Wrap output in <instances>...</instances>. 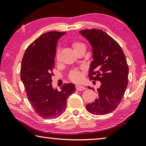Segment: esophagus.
Here are the masks:
<instances>
[{
	"label": "esophagus",
	"instance_id": "obj_1",
	"mask_svg": "<svg viewBox=\"0 0 146 146\" xmlns=\"http://www.w3.org/2000/svg\"><path fill=\"white\" fill-rule=\"evenodd\" d=\"M86 88L82 86H79V85H76V91H83L86 90Z\"/></svg>",
	"mask_w": 146,
	"mask_h": 146
}]
</instances>
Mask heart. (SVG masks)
Here are the masks:
<instances>
[{
    "label": "heart",
    "instance_id": "1",
    "mask_svg": "<svg viewBox=\"0 0 146 146\" xmlns=\"http://www.w3.org/2000/svg\"><path fill=\"white\" fill-rule=\"evenodd\" d=\"M72 47L74 49V51H75V52H76V51L78 50V49H80L82 48H85V46L84 44L81 42H74L72 44ZM55 58H56V60L57 62L60 60L58 50L56 51ZM70 78L71 80L74 81V82H80V81L82 79V73H81V71L77 70H73L71 71L70 73Z\"/></svg>",
    "mask_w": 146,
    "mask_h": 146
}]
</instances>
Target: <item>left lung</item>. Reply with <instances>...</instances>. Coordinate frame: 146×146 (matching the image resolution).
<instances>
[{
    "mask_svg": "<svg viewBox=\"0 0 146 146\" xmlns=\"http://www.w3.org/2000/svg\"><path fill=\"white\" fill-rule=\"evenodd\" d=\"M79 33L92 46L93 60L89 77L101 83L96 90L97 98L86 105V110L96 115L108 114L117 108L127 88L129 68L125 55L119 44L101 29H85Z\"/></svg>",
    "mask_w": 146,
    "mask_h": 146,
    "instance_id": "obj_1",
    "label": "left lung"
}]
</instances>
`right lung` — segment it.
<instances>
[{
	"mask_svg": "<svg viewBox=\"0 0 146 146\" xmlns=\"http://www.w3.org/2000/svg\"><path fill=\"white\" fill-rule=\"evenodd\" d=\"M65 33L49 31L42 34L28 46L22 60L21 78L28 100L36 114L46 119L62 114L68 97L76 90L72 83L62 86L60 91L51 84L56 45Z\"/></svg>",
	"mask_w": 146,
	"mask_h": 146,
	"instance_id": "right-lung-1",
	"label": "right lung"
}]
</instances>
